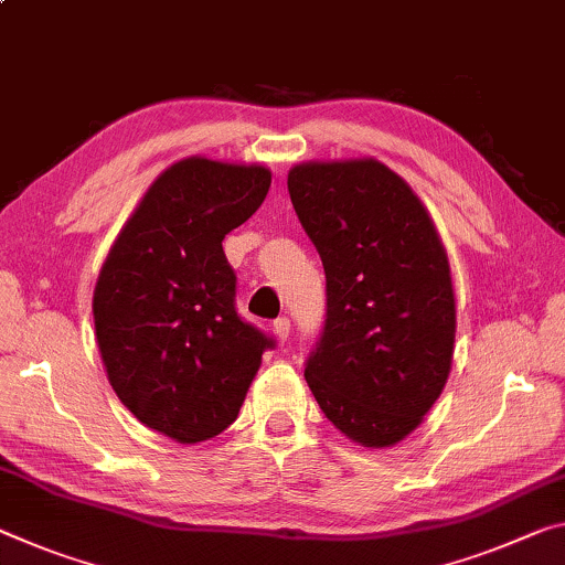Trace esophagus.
<instances>
[{
    "instance_id": "34e87169",
    "label": "esophagus",
    "mask_w": 565,
    "mask_h": 565,
    "mask_svg": "<svg viewBox=\"0 0 565 565\" xmlns=\"http://www.w3.org/2000/svg\"><path fill=\"white\" fill-rule=\"evenodd\" d=\"M289 331H291V321L286 319V317H281V319H276V321H274V334L279 337L281 342H284L286 337H289Z\"/></svg>"
}]
</instances>
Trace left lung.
<instances>
[{
	"label": "left lung",
	"mask_w": 565,
	"mask_h": 565,
	"mask_svg": "<svg viewBox=\"0 0 565 565\" xmlns=\"http://www.w3.org/2000/svg\"><path fill=\"white\" fill-rule=\"evenodd\" d=\"M286 185L327 274V324L303 377L349 440L397 445L452 370L458 319L443 238L377 158L307 160Z\"/></svg>",
	"instance_id": "1"
}]
</instances>
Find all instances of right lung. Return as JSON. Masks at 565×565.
Returning a JSON list of instances; mask_svg holds the SVG:
<instances>
[{
    "instance_id": "add662e5",
    "label": "right lung",
    "mask_w": 565,
    "mask_h": 565,
    "mask_svg": "<svg viewBox=\"0 0 565 565\" xmlns=\"http://www.w3.org/2000/svg\"><path fill=\"white\" fill-rule=\"evenodd\" d=\"M271 170L191 156L168 166L97 274L95 337L107 382L142 425L181 445L238 417L274 347L234 307L221 241L264 203Z\"/></svg>"
}]
</instances>
